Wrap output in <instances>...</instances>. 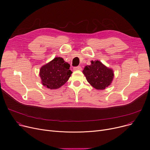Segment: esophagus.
<instances>
[{
  "mask_svg": "<svg viewBox=\"0 0 150 150\" xmlns=\"http://www.w3.org/2000/svg\"><path fill=\"white\" fill-rule=\"evenodd\" d=\"M74 70H75V71H77V70H79V71H81L82 68L80 66H78L77 67H74Z\"/></svg>",
  "mask_w": 150,
  "mask_h": 150,
  "instance_id": "1",
  "label": "esophagus"
}]
</instances>
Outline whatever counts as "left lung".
Segmentation results:
<instances>
[{
	"label": "left lung",
	"mask_w": 150,
	"mask_h": 150,
	"mask_svg": "<svg viewBox=\"0 0 150 150\" xmlns=\"http://www.w3.org/2000/svg\"><path fill=\"white\" fill-rule=\"evenodd\" d=\"M82 73L88 83L99 90L110 85L114 76L112 69L106 67L99 60H91V65L85 66Z\"/></svg>",
	"instance_id": "left-lung-1"
}]
</instances>
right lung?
<instances>
[{"label":"right lung","instance_id":"obj_1","mask_svg":"<svg viewBox=\"0 0 150 150\" xmlns=\"http://www.w3.org/2000/svg\"><path fill=\"white\" fill-rule=\"evenodd\" d=\"M70 65L60 57H55L43 65L39 72L42 85L50 90L58 89L64 85L72 74Z\"/></svg>","mask_w":150,"mask_h":150}]
</instances>
